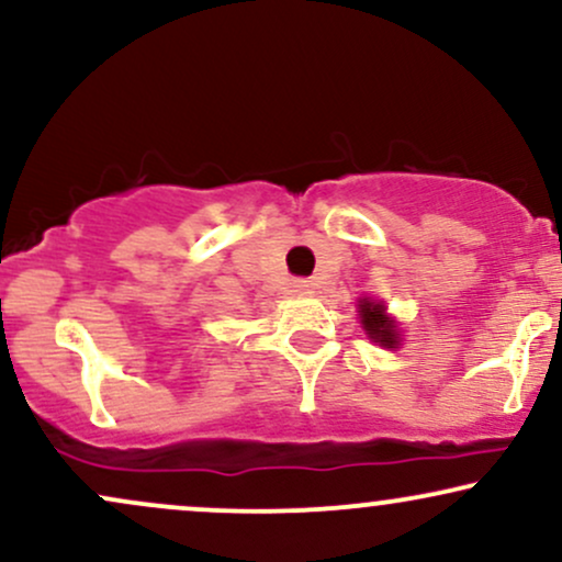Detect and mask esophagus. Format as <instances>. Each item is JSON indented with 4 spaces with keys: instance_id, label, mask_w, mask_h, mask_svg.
Here are the masks:
<instances>
[{
    "instance_id": "esophagus-1",
    "label": "esophagus",
    "mask_w": 562,
    "mask_h": 562,
    "mask_svg": "<svg viewBox=\"0 0 562 562\" xmlns=\"http://www.w3.org/2000/svg\"><path fill=\"white\" fill-rule=\"evenodd\" d=\"M314 288H317V282H314V280H295L293 282V290H295V293H301V295L314 293Z\"/></svg>"
}]
</instances>
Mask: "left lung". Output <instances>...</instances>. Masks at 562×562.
Returning <instances> with one entry per match:
<instances>
[{"label":"left lung","mask_w":562,"mask_h":562,"mask_svg":"<svg viewBox=\"0 0 562 562\" xmlns=\"http://www.w3.org/2000/svg\"><path fill=\"white\" fill-rule=\"evenodd\" d=\"M359 317H362V327L372 340L385 348H396V327L393 319L385 317V308L375 301H359Z\"/></svg>","instance_id":"1"}]
</instances>
